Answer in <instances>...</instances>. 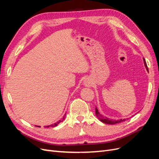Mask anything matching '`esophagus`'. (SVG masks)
Here are the masks:
<instances>
[{
  "label": "esophagus",
  "instance_id": "obj_1",
  "mask_svg": "<svg viewBox=\"0 0 159 159\" xmlns=\"http://www.w3.org/2000/svg\"><path fill=\"white\" fill-rule=\"evenodd\" d=\"M84 85L86 86V87H90V86H91V85H92V83H91V80L87 78L84 80Z\"/></svg>",
  "mask_w": 159,
  "mask_h": 159
}]
</instances>
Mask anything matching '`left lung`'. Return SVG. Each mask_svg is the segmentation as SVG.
Listing matches in <instances>:
<instances>
[{
  "label": "left lung",
  "mask_w": 159,
  "mask_h": 159,
  "mask_svg": "<svg viewBox=\"0 0 159 159\" xmlns=\"http://www.w3.org/2000/svg\"><path fill=\"white\" fill-rule=\"evenodd\" d=\"M143 61H144V64H145V68L147 69V70L148 71V67L147 66V63H146V61L145 60V58H143ZM95 114H96V116L98 117V118L103 123L105 124H110V125H114V124H116L118 123H121L123 122L124 121H125V119H117V120H115V119H109L106 117H103L102 114H100V113L99 112L98 109H97V107H95Z\"/></svg>",
  "instance_id": "1"
}]
</instances>
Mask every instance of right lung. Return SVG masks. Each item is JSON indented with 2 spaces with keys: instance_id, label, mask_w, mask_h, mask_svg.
<instances>
[{
  "instance_id": "obj_1",
  "label": "right lung",
  "mask_w": 159,
  "mask_h": 159,
  "mask_svg": "<svg viewBox=\"0 0 159 159\" xmlns=\"http://www.w3.org/2000/svg\"><path fill=\"white\" fill-rule=\"evenodd\" d=\"M66 114H65L64 115V117H63V118H62L61 119H60V120H59L58 121H57L56 123H54V124H52V125H48V126H45V127H56V126H57V125H58L60 123H61V122H62L64 120V119H65V117H66ZM36 127H40V126H36Z\"/></svg>"
}]
</instances>
